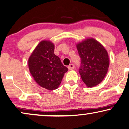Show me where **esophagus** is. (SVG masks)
I'll use <instances>...</instances> for the list:
<instances>
[{"instance_id":"esophagus-1","label":"esophagus","mask_w":129,"mask_h":129,"mask_svg":"<svg viewBox=\"0 0 129 129\" xmlns=\"http://www.w3.org/2000/svg\"><path fill=\"white\" fill-rule=\"evenodd\" d=\"M68 69L70 70H74V68H75V65H74V64H71L68 67Z\"/></svg>"}]
</instances>
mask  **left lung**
<instances>
[{
    "label": "left lung",
    "mask_w": 129,
    "mask_h": 129,
    "mask_svg": "<svg viewBox=\"0 0 129 129\" xmlns=\"http://www.w3.org/2000/svg\"><path fill=\"white\" fill-rule=\"evenodd\" d=\"M77 48L81 60L79 72L82 80L88 87L96 86L108 72L109 66L108 52L101 43L92 38L78 43Z\"/></svg>",
    "instance_id": "8db88e82"
}]
</instances>
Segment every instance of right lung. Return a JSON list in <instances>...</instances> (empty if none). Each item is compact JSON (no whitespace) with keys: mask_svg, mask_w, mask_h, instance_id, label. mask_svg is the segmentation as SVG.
Wrapping results in <instances>:
<instances>
[{"mask_svg":"<svg viewBox=\"0 0 129 129\" xmlns=\"http://www.w3.org/2000/svg\"><path fill=\"white\" fill-rule=\"evenodd\" d=\"M28 68L34 81L48 90L58 88L68 68L54 54V45L48 40L41 41L28 58Z\"/></svg>","mask_w":129,"mask_h":129,"instance_id":"right-lung-1","label":"right lung"}]
</instances>
